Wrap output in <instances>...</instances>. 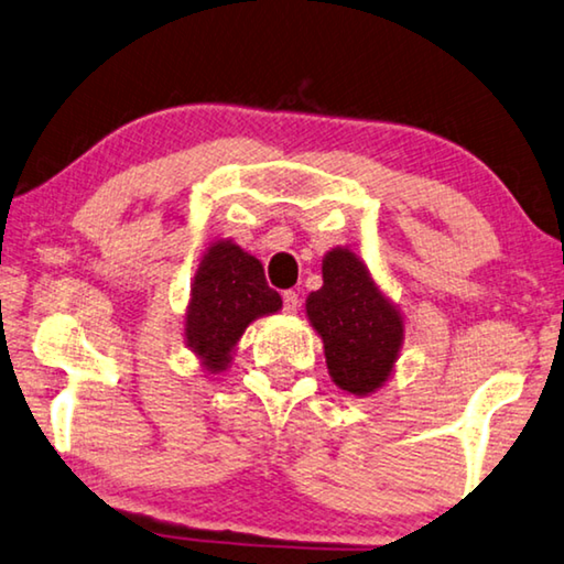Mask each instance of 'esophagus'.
<instances>
[{
  "label": "esophagus",
  "mask_w": 564,
  "mask_h": 564,
  "mask_svg": "<svg viewBox=\"0 0 564 564\" xmlns=\"http://www.w3.org/2000/svg\"><path fill=\"white\" fill-rule=\"evenodd\" d=\"M301 306V299L296 291H283V311L285 314H296Z\"/></svg>",
  "instance_id": "34e87169"
}]
</instances>
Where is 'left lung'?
Returning a JSON list of instances; mask_svg holds the SVG:
<instances>
[{"label":"left lung","instance_id":"obj_1","mask_svg":"<svg viewBox=\"0 0 564 564\" xmlns=\"http://www.w3.org/2000/svg\"><path fill=\"white\" fill-rule=\"evenodd\" d=\"M306 314L324 338L328 373L338 387L356 397L383 387L394 369L404 324L351 250L326 253L324 285L308 296Z\"/></svg>","mask_w":564,"mask_h":564}]
</instances>
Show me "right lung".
<instances>
[{
	"label": "right lung",
	"mask_w": 564,
	"mask_h": 564,
	"mask_svg": "<svg viewBox=\"0 0 564 564\" xmlns=\"http://www.w3.org/2000/svg\"><path fill=\"white\" fill-rule=\"evenodd\" d=\"M283 306L279 291L265 283L263 265L230 240H218L200 261L193 299L185 314L187 346L205 369L218 373L250 321Z\"/></svg>",
	"instance_id": "right-lung-1"
}]
</instances>
